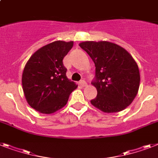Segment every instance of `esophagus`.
Masks as SVG:
<instances>
[{
    "mask_svg": "<svg viewBox=\"0 0 158 158\" xmlns=\"http://www.w3.org/2000/svg\"><path fill=\"white\" fill-rule=\"evenodd\" d=\"M79 83H80V85L82 86V87H86V86L88 85V83H86V81H84V80H82V81L79 82Z\"/></svg>",
    "mask_w": 158,
    "mask_h": 158,
    "instance_id": "esophagus-1",
    "label": "esophagus"
}]
</instances>
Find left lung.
<instances>
[{"label":"left lung","instance_id":"8db88e82","mask_svg":"<svg viewBox=\"0 0 158 158\" xmlns=\"http://www.w3.org/2000/svg\"><path fill=\"white\" fill-rule=\"evenodd\" d=\"M79 46L88 52L96 66L92 85L97 96L91 104L105 113H116L132 103L139 88L136 61L121 46L110 41H84Z\"/></svg>","mask_w":158,"mask_h":158}]
</instances>
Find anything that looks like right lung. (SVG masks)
<instances>
[{"mask_svg":"<svg viewBox=\"0 0 158 158\" xmlns=\"http://www.w3.org/2000/svg\"><path fill=\"white\" fill-rule=\"evenodd\" d=\"M73 41L57 40L33 53L24 67L22 84L28 105L41 114H50L66 106L78 85L66 77L62 60Z\"/></svg>","mask_w":158,"mask_h":158,"instance_id":"add662e5","label":"right lung"}]
</instances>
